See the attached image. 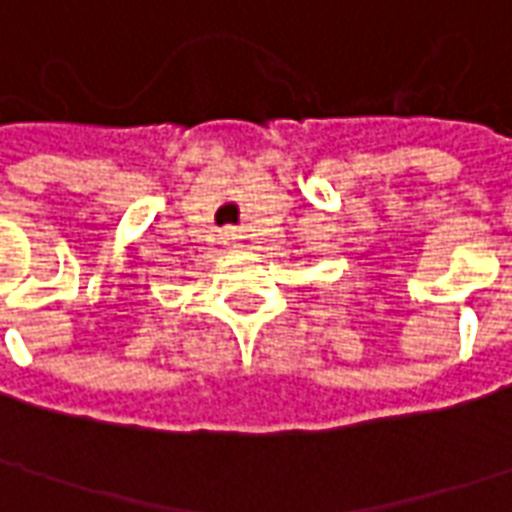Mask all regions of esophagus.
Returning a JSON list of instances; mask_svg holds the SVG:
<instances>
[{"instance_id":"obj_1","label":"esophagus","mask_w":512,"mask_h":512,"mask_svg":"<svg viewBox=\"0 0 512 512\" xmlns=\"http://www.w3.org/2000/svg\"><path fill=\"white\" fill-rule=\"evenodd\" d=\"M231 237H234V231L231 229H226L223 234H220V240H231Z\"/></svg>"}]
</instances>
